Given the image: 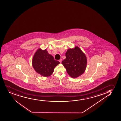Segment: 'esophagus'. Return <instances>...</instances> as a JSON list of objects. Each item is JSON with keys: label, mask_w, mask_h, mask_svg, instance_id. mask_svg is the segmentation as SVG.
<instances>
[{"label": "esophagus", "mask_w": 121, "mask_h": 121, "mask_svg": "<svg viewBox=\"0 0 121 121\" xmlns=\"http://www.w3.org/2000/svg\"><path fill=\"white\" fill-rule=\"evenodd\" d=\"M62 59H60V60H59V61H60V63H61V61H62Z\"/></svg>", "instance_id": "1"}]
</instances>
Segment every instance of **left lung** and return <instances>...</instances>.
<instances>
[{
  "instance_id": "1",
  "label": "left lung",
  "mask_w": 121,
  "mask_h": 121,
  "mask_svg": "<svg viewBox=\"0 0 121 121\" xmlns=\"http://www.w3.org/2000/svg\"><path fill=\"white\" fill-rule=\"evenodd\" d=\"M66 58L61 64L71 77L76 78L83 74L85 70L87 60L84 53L78 47L68 49L65 53Z\"/></svg>"
}]
</instances>
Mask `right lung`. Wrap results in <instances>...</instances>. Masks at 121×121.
Returning a JSON list of instances; mask_svg holds the SVG:
<instances>
[{
  "instance_id": "obj_1",
  "label": "right lung",
  "mask_w": 121,
  "mask_h": 121,
  "mask_svg": "<svg viewBox=\"0 0 121 121\" xmlns=\"http://www.w3.org/2000/svg\"><path fill=\"white\" fill-rule=\"evenodd\" d=\"M49 54L46 49H39L34 55L32 61L33 67L36 72L44 76H49L52 74L55 68L60 64Z\"/></svg>"
}]
</instances>
